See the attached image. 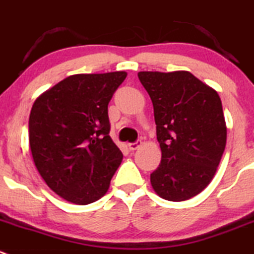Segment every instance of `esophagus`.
Returning <instances> with one entry per match:
<instances>
[{
    "label": "esophagus",
    "mask_w": 254,
    "mask_h": 254,
    "mask_svg": "<svg viewBox=\"0 0 254 254\" xmlns=\"http://www.w3.org/2000/svg\"><path fill=\"white\" fill-rule=\"evenodd\" d=\"M141 143H142V142L138 139V141L133 142V143H128V144H127V147H128L129 151H134V149H137L139 146H141Z\"/></svg>",
    "instance_id": "34e87169"
}]
</instances>
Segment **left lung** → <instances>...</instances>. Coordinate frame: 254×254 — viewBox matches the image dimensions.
Instances as JSON below:
<instances>
[{
  "label": "left lung",
  "instance_id": "8db88e82",
  "mask_svg": "<svg viewBox=\"0 0 254 254\" xmlns=\"http://www.w3.org/2000/svg\"><path fill=\"white\" fill-rule=\"evenodd\" d=\"M138 78L153 103L162 151L152 187L167 201L190 199L209 185L226 148L221 98L187 71H146Z\"/></svg>",
  "mask_w": 254,
  "mask_h": 254
}]
</instances>
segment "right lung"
Instances as JSON below:
<instances>
[{"mask_svg":"<svg viewBox=\"0 0 254 254\" xmlns=\"http://www.w3.org/2000/svg\"><path fill=\"white\" fill-rule=\"evenodd\" d=\"M123 71L73 74L35 101L28 121L33 162L48 187L66 201L100 199L123 154L110 137L108 103Z\"/></svg>","mask_w":254,"mask_h":254,"instance_id":"obj_1","label":"right lung"}]
</instances>
